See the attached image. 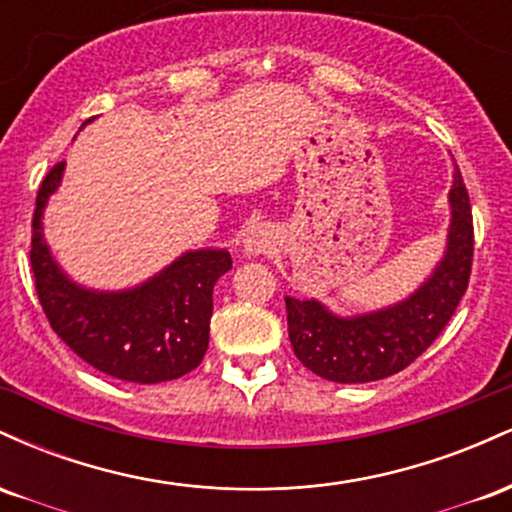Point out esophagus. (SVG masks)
<instances>
[{
	"mask_svg": "<svg viewBox=\"0 0 512 512\" xmlns=\"http://www.w3.org/2000/svg\"><path fill=\"white\" fill-rule=\"evenodd\" d=\"M243 248L248 255H264L274 248V231L269 226H252L245 233Z\"/></svg>",
	"mask_w": 512,
	"mask_h": 512,
	"instance_id": "obj_1",
	"label": "esophagus"
}]
</instances>
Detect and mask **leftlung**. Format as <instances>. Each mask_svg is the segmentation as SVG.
Wrapping results in <instances>:
<instances>
[{
  "label": "left lung",
  "mask_w": 512,
  "mask_h": 512,
  "mask_svg": "<svg viewBox=\"0 0 512 512\" xmlns=\"http://www.w3.org/2000/svg\"><path fill=\"white\" fill-rule=\"evenodd\" d=\"M474 226L460 170L450 190L445 252L431 276L404 301L373 313L342 317L315 298L286 296L293 354L332 383H373L404 370L436 342L469 284Z\"/></svg>",
  "instance_id": "8db88e82"
}]
</instances>
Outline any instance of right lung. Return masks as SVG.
Masks as SVG:
<instances>
[{"label": "right lung", "mask_w": 512, "mask_h": 512, "mask_svg": "<svg viewBox=\"0 0 512 512\" xmlns=\"http://www.w3.org/2000/svg\"><path fill=\"white\" fill-rule=\"evenodd\" d=\"M64 163L40 182L33 214L31 267L50 327L88 366L127 383H166L195 370L209 346L214 284L233 267L223 248L182 252L134 289L98 291L69 279L43 238V211Z\"/></svg>", "instance_id": "1"}]
</instances>
